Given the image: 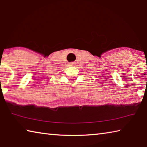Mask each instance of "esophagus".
<instances>
[{
    "mask_svg": "<svg viewBox=\"0 0 147 147\" xmlns=\"http://www.w3.org/2000/svg\"><path fill=\"white\" fill-rule=\"evenodd\" d=\"M74 64H75V62H71L70 63H69V65L73 66V65H74Z\"/></svg>",
    "mask_w": 147,
    "mask_h": 147,
    "instance_id": "esophagus-1",
    "label": "esophagus"
}]
</instances>
